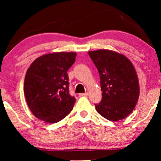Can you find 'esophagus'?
Returning a JSON list of instances; mask_svg holds the SVG:
<instances>
[{"mask_svg":"<svg viewBox=\"0 0 161 161\" xmlns=\"http://www.w3.org/2000/svg\"><path fill=\"white\" fill-rule=\"evenodd\" d=\"M89 95V93H80L79 94V96L80 97H87Z\"/></svg>","mask_w":161,"mask_h":161,"instance_id":"34e87169","label":"esophagus"}]
</instances>
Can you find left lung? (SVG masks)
Listing matches in <instances>:
<instances>
[{"mask_svg": "<svg viewBox=\"0 0 161 161\" xmlns=\"http://www.w3.org/2000/svg\"><path fill=\"white\" fill-rule=\"evenodd\" d=\"M100 77L102 100L97 111L112 122L126 118L135 108L139 97L137 73L129 58L111 50L89 51Z\"/></svg>", "mask_w": 161, "mask_h": 161, "instance_id": "left-lung-1", "label": "left lung"}]
</instances>
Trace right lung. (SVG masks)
<instances>
[{
	"label": "right lung",
	"mask_w": 161,
	"mask_h": 161,
	"mask_svg": "<svg viewBox=\"0 0 161 161\" xmlns=\"http://www.w3.org/2000/svg\"><path fill=\"white\" fill-rule=\"evenodd\" d=\"M76 53L53 52L38 57L25 74L24 94L34 116L50 124L65 118L75 98L69 95L67 71L75 61Z\"/></svg>",
	"instance_id": "right-lung-1"
}]
</instances>
